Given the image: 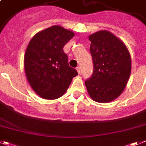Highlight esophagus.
<instances>
[{"label": "esophagus", "mask_w": 146, "mask_h": 146, "mask_svg": "<svg viewBox=\"0 0 146 146\" xmlns=\"http://www.w3.org/2000/svg\"><path fill=\"white\" fill-rule=\"evenodd\" d=\"M76 69H77V71H78V74H80V67H77V68H76Z\"/></svg>", "instance_id": "obj_1"}]
</instances>
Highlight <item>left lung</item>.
<instances>
[{
    "instance_id": "obj_1",
    "label": "left lung",
    "mask_w": 146,
    "mask_h": 146,
    "mask_svg": "<svg viewBox=\"0 0 146 146\" xmlns=\"http://www.w3.org/2000/svg\"><path fill=\"white\" fill-rule=\"evenodd\" d=\"M94 71L85 82L88 93L98 103L117 98L126 86L131 59L125 43L111 32L102 30L88 37Z\"/></svg>"
}]
</instances>
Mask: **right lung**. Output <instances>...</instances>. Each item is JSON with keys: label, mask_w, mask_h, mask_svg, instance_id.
I'll use <instances>...</instances> for the list:
<instances>
[{"label": "right lung", "mask_w": 146, "mask_h": 146, "mask_svg": "<svg viewBox=\"0 0 146 146\" xmlns=\"http://www.w3.org/2000/svg\"><path fill=\"white\" fill-rule=\"evenodd\" d=\"M74 36L72 31L53 26L32 37L24 55V68L29 85L46 100L60 98L78 72L69 66L63 48Z\"/></svg>", "instance_id": "1"}]
</instances>
